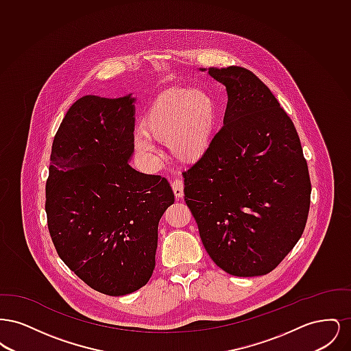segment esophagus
Masks as SVG:
<instances>
[{"label":"esophagus","mask_w":351,"mask_h":351,"mask_svg":"<svg viewBox=\"0 0 351 351\" xmlns=\"http://www.w3.org/2000/svg\"><path fill=\"white\" fill-rule=\"evenodd\" d=\"M171 185H172V189H173V193H175L176 199H182L184 195L183 182L180 179H175Z\"/></svg>","instance_id":"obj_1"}]
</instances>
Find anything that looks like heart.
I'll list each match as a JSON object with an SVG mask.
<instances>
[{
	"label": "heart",
	"mask_w": 351,
	"mask_h": 351,
	"mask_svg": "<svg viewBox=\"0 0 351 351\" xmlns=\"http://www.w3.org/2000/svg\"><path fill=\"white\" fill-rule=\"evenodd\" d=\"M217 123L212 95L201 88H171L151 102L136 145L139 150L154 152L151 139L168 143L173 158L193 163L212 146Z\"/></svg>",
	"instance_id": "b5f03b06"
}]
</instances>
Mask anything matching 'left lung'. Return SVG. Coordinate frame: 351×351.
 <instances>
[{
  "mask_svg": "<svg viewBox=\"0 0 351 351\" xmlns=\"http://www.w3.org/2000/svg\"><path fill=\"white\" fill-rule=\"evenodd\" d=\"M208 73L226 86L228 105L212 146L183 172L184 200L218 267L234 276L266 275L306 223L312 186L300 138L251 71L232 66Z\"/></svg>",
  "mask_w": 351,
  "mask_h": 351,
  "instance_id": "obj_1",
  "label": "left lung"
}]
</instances>
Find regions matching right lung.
I'll use <instances>...</instances> for the list:
<instances>
[{
    "instance_id": "1",
    "label": "right lung",
    "mask_w": 351,
    "mask_h": 351,
    "mask_svg": "<svg viewBox=\"0 0 351 351\" xmlns=\"http://www.w3.org/2000/svg\"><path fill=\"white\" fill-rule=\"evenodd\" d=\"M135 99L84 96L51 150L46 213L60 259L109 296L142 288L155 268L158 225L175 196L167 179L135 171Z\"/></svg>"
}]
</instances>
